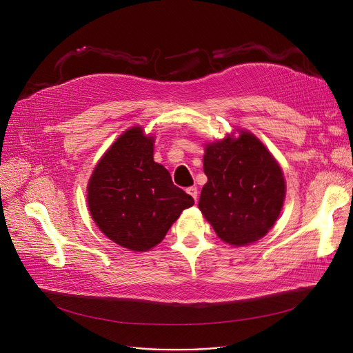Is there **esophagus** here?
I'll return each instance as SVG.
<instances>
[{"label":"esophagus","instance_id":"obj_1","mask_svg":"<svg viewBox=\"0 0 353 353\" xmlns=\"http://www.w3.org/2000/svg\"><path fill=\"white\" fill-rule=\"evenodd\" d=\"M185 191H187V194H190V195L194 198V201H196L198 191H196V188H195V187H188Z\"/></svg>","mask_w":353,"mask_h":353}]
</instances>
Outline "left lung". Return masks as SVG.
Returning a JSON list of instances; mask_svg holds the SVG:
<instances>
[{"mask_svg":"<svg viewBox=\"0 0 353 353\" xmlns=\"http://www.w3.org/2000/svg\"><path fill=\"white\" fill-rule=\"evenodd\" d=\"M204 173L198 208L216 236L243 247L263 239L275 225L286 196L282 168L253 132L234 128L204 143Z\"/></svg>","mask_w":353,"mask_h":353,"instance_id":"1","label":"left lung"}]
</instances>
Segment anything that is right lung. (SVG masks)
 I'll return each instance as SVG.
<instances>
[{"label":"right lung","instance_id":"right-lung-1","mask_svg":"<svg viewBox=\"0 0 353 353\" xmlns=\"http://www.w3.org/2000/svg\"><path fill=\"white\" fill-rule=\"evenodd\" d=\"M155 134L143 127L125 130L96 163L88 185L89 214L105 236L135 251L158 245L194 205L191 195L176 187L165 166L154 161Z\"/></svg>","mask_w":353,"mask_h":353}]
</instances>
